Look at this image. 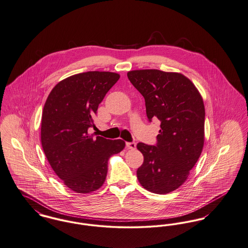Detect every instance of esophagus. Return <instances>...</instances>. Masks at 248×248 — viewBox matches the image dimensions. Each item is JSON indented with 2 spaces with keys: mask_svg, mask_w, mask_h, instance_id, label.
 Wrapping results in <instances>:
<instances>
[{
  "mask_svg": "<svg viewBox=\"0 0 248 248\" xmlns=\"http://www.w3.org/2000/svg\"><path fill=\"white\" fill-rule=\"evenodd\" d=\"M126 147L128 149H135L136 148V143L135 142H126Z\"/></svg>",
  "mask_w": 248,
  "mask_h": 248,
  "instance_id": "esophagus-1",
  "label": "esophagus"
}]
</instances>
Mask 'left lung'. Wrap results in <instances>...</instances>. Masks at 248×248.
Instances as JSON below:
<instances>
[{
  "label": "left lung",
  "mask_w": 248,
  "mask_h": 248,
  "mask_svg": "<svg viewBox=\"0 0 248 248\" xmlns=\"http://www.w3.org/2000/svg\"><path fill=\"white\" fill-rule=\"evenodd\" d=\"M145 100L149 121L158 119L155 146L138 143L144 161L137 177L147 191L165 194L178 189L197 162L205 141V106L197 88L180 73L134 70L127 73Z\"/></svg>",
  "instance_id": "left-lung-1"
}]
</instances>
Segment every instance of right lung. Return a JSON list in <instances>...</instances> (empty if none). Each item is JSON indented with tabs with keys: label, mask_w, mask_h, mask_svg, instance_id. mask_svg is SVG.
<instances>
[{
	"label": "right lung",
	"mask_w": 248,
	"mask_h": 248,
	"mask_svg": "<svg viewBox=\"0 0 248 248\" xmlns=\"http://www.w3.org/2000/svg\"><path fill=\"white\" fill-rule=\"evenodd\" d=\"M111 72H87L67 77L54 87L41 117V144L57 176L72 191L89 193L100 189L111 155L124 150L123 140H107L88 133L95 126L99 104L119 80Z\"/></svg>",
	"instance_id": "right-lung-1"
}]
</instances>
